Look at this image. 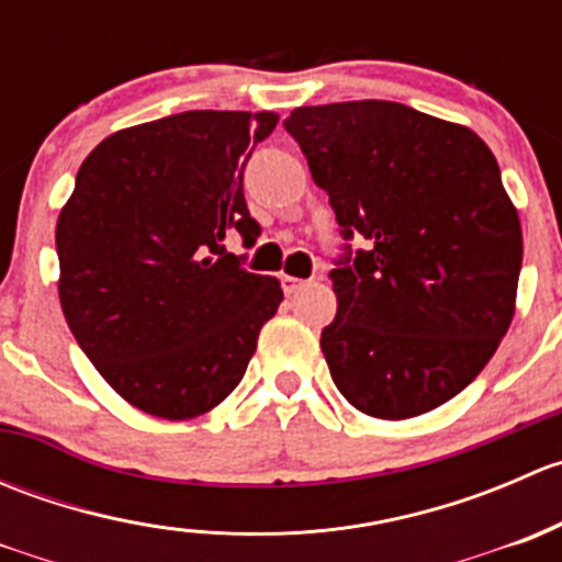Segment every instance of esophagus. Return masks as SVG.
I'll return each mask as SVG.
<instances>
[{"mask_svg":"<svg viewBox=\"0 0 562 562\" xmlns=\"http://www.w3.org/2000/svg\"><path fill=\"white\" fill-rule=\"evenodd\" d=\"M304 285H307V280H299V277L282 274V291H285L288 296H293V293H296V291H302Z\"/></svg>","mask_w":562,"mask_h":562,"instance_id":"obj_1","label":"esophagus"}]
</instances>
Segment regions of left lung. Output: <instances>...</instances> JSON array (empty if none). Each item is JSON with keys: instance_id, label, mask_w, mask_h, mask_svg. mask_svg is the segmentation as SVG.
<instances>
[{"instance_id": "1", "label": "left lung", "mask_w": 562, "mask_h": 562, "mask_svg": "<svg viewBox=\"0 0 562 562\" xmlns=\"http://www.w3.org/2000/svg\"><path fill=\"white\" fill-rule=\"evenodd\" d=\"M285 130L345 239L321 350L339 394L372 418L435 411L475 381L517 310L522 225L470 127L389 100L304 105Z\"/></svg>"}]
</instances>
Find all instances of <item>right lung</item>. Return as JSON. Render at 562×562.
Instances as JSON below:
<instances>
[{"mask_svg": "<svg viewBox=\"0 0 562 562\" xmlns=\"http://www.w3.org/2000/svg\"><path fill=\"white\" fill-rule=\"evenodd\" d=\"M274 111H184L100 140L56 220L59 302L105 383L138 411L187 422L231 394L282 302L277 277L223 255L252 245V146Z\"/></svg>", "mask_w": 562, "mask_h": 562, "instance_id": "1", "label": "right lung"}]
</instances>
